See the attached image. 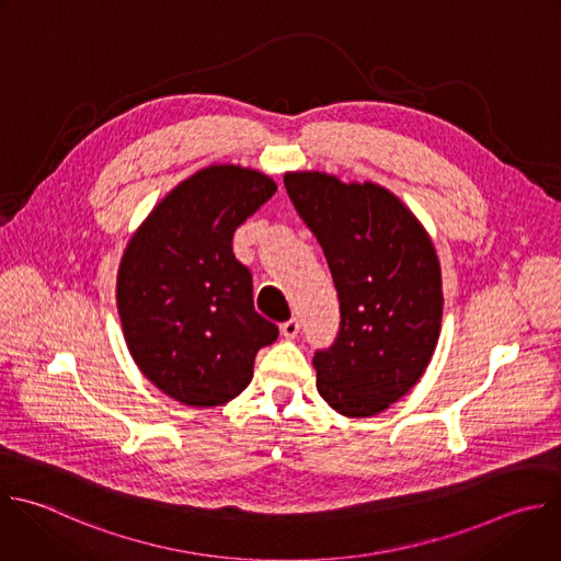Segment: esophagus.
<instances>
[{
    "label": "esophagus",
    "mask_w": 561,
    "mask_h": 561,
    "mask_svg": "<svg viewBox=\"0 0 561 561\" xmlns=\"http://www.w3.org/2000/svg\"><path fill=\"white\" fill-rule=\"evenodd\" d=\"M282 334H284L286 339H295V336L299 334V321H297V319L284 321V323H282Z\"/></svg>",
    "instance_id": "1"
}]
</instances>
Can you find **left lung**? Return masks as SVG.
Here are the masks:
<instances>
[{
	"label": "left lung",
	"mask_w": 561,
	"mask_h": 561,
	"mask_svg": "<svg viewBox=\"0 0 561 561\" xmlns=\"http://www.w3.org/2000/svg\"><path fill=\"white\" fill-rule=\"evenodd\" d=\"M288 198L314 233L339 295L341 323L317 350V390L343 416H375L423 377L440 334L443 282L416 216L375 182L288 171Z\"/></svg>",
	"instance_id": "left-lung-1"
}]
</instances>
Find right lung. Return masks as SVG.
<instances>
[{
	"label": "right lung",
	"instance_id": "obj_1",
	"mask_svg": "<svg viewBox=\"0 0 561 561\" xmlns=\"http://www.w3.org/2000/svg\"><path fill=\"white\" fill-rule=\"evenodd\" d=\"M277 184L238 164H211L180 182L131 236L116 306L131 358L167 397L214 408L253 379L260 347L279 330L253 308L251 271L233 233Z\"/></svg>",
	"mask_w": 561,
	"mask_h": 561
}]
</instances>
